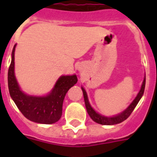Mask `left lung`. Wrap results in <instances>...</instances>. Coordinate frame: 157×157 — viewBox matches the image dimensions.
Here are the masks:
<instances>
[{"mask_svg":"<svg viewBox=\"0 0 157 157\" xmlns=\"http://www.w3.org/2000/svg\"><path fill=\"white\" fill-rule=\"evenodd\" d=\"M145 76L144 78V81L142 82L141 87H140V92L137 94V96L135 97V98L132 101V102L128 106L127 109H125L123 112H121L120 113H118L117 115L112 116V117H108V116H104L100 114L99 113L96 112L95 110L93 109L90 102H89L88 97H87V94H86V92L84 89L83 86H82V90L83 92V96H84V101H85V105L86 109V111H87V113L89 114V116L91 117L92 120L98 124H100L102 125H113L117 124H119L121 122L124 121L125 119H127L128 118V116L131 114V113L133 112V110L135 109V108L136 107V105L138 104L139 101L140 100V98H142V96L144 94V91H145Z\"/></svg>","mask_w":157,"mask_h":157,"instance_id":"obj_1","label":"left lung"}]
</instances>
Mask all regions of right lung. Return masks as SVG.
<instances>
[{
    "mask_svg": "<svg viewBox=\"0 0 157 157\" xmlns=\"http://www.w3.org/2000/svg\"><path fill=\"white\" fill-rule=\"evenodd\" d=\"M12 52V61L8 70V89L10 96L26 118L35 123L51 124L59 120L66 92L76 84V75H61L47 95L33 96L22 92L15 76V48Z\"/></svg>",
    "mask_w": 157,
    "mask_h": 157,
    "instance_id": "right-lung-1",
    "label": "right lung"
}]
</instances>
